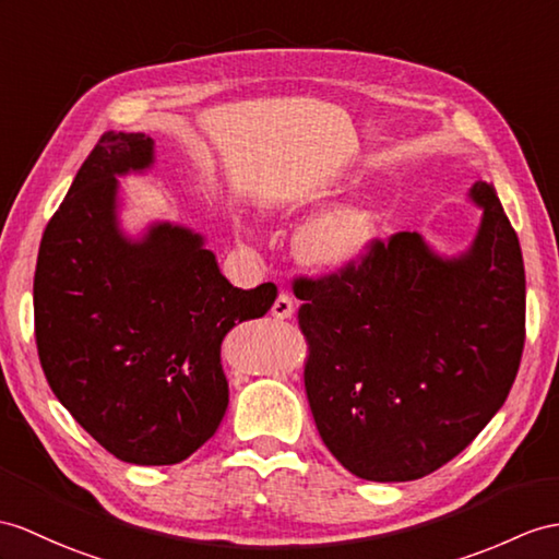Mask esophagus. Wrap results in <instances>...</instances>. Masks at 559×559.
Instances as JSON below:
<instances>
[{"instance_id":"esophagus-1","label":"esophagus","mask_w":559,"mask_h":559,"mask_svg":"<svg viewBox=\"0 0 559 559\" xmlns=\"http://www.w3.org/2000/svg\"><path fill=\"white\" fill-rule=\"evenodd\" d=\"M270 312H272V318H277V320L292 318V316H294V301H292V296H289L287 292H280V296L275 298V304H272Z\"/></svg>"}]
</instances>
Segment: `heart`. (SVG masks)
<instances>
[{"mask_svg": "<svg viewBox=\"0 0 559 559\" xmlns=\"http://www.w3.org/2000/svg\"><path fill=\"white\" fill-rule=\"evenodd\" d=\"M374 237V217L367 209L346 206L308 223L296 237V255L320 272H338L358 263Z\"/></svg>", "mask_w": 559, "mask_h": 559, "instance_id": "b5f03b06", "label": "heart"}]
</instances>
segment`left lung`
Here are the masks:
<instances>
[{
    "mask_svg": "<svg viewBox=\"0 0 559 559\" xmlns=\"http://www.w3.org/2000/svg\"><path fill=\"white\" fill-rule=\"evenodd\" d=\"M472 247L433 253L417 233L372 239L358 263L296 277L304 382L324 445L367 481L443 467L506 403L520 370L526 280L493 185Z\"/></svg>",
    "mask_w": 559,
    "mask_h": 559,
    "instance_id": "1",
    "label": "left lung"
}]
</instances>
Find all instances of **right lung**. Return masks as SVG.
<instances>
[{"mask_svg": "<svg viewBox=\"0 0 559 559\" xmlns=\"http://www.w3.org/2000/svg\"><path fill=\"white\" fill-rule=\"evenodd\" d=\"M152 163V138L104 132L80 166L39 243L35 342L53 396L94 441L132 465H175L227 411L225 334L263 318L277 287H233L180 225L122 237L116 175Z\"/></svg>", "mask_w": 559, "mask_h": 559, "instance_id": "right-lung-1", "label": "right lung"}]
</instances>
